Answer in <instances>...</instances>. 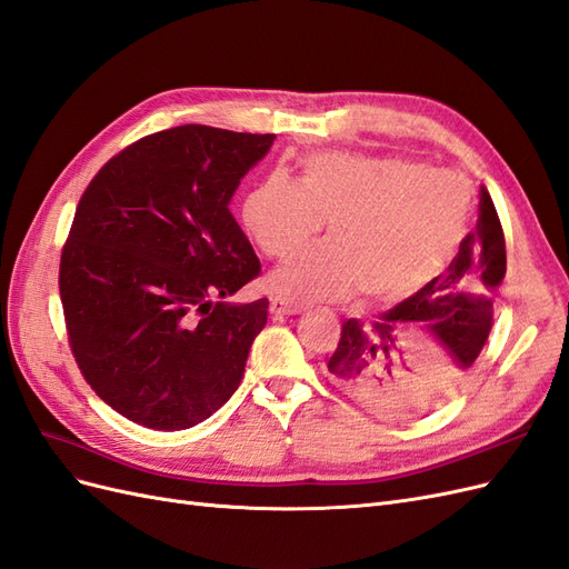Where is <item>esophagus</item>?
<instances>
[{
	"label": "esophagus",
	"instance_id": "esophagus-1",
	"mask_svg": "<svg viewBox=\"0 0 569 569\" xmlns=\"http://www.w3.org/2000/svg\"><path fill=\"white\" fill-rule=\"evenodd\" d=\"M270 311H272V313H282V316H295V313H301V311H303V303L295 301L291 297L278 295V297L270 299Z\"/></svg>",
	"mask_w": 569,
	"mask_h": 569
}]
</instances>
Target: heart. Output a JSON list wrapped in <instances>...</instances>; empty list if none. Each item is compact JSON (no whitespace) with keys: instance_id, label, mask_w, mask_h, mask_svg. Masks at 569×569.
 <instances>
[{"instance_id":"b5f03b06","label":"heart","mask_w":569,"mask_h":569,"mask_svg":"<svg viewBox=\"0 0 569 569\" xmlns=\"http://www.w3.org/2000/svg\"><path fill=\"white\" fill-rule=\"evenodd\" d=\"M470 189L451 170L403 157L316 153L301 184L274 170L242 206V220L263 253L282 258L330 220V242L303 249L272 272L297 299H399L446 266L468 226Z\"/></svg>"}]
</instances>
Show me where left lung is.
I'll return each mask as SVG.
<instances>
[{
    "mask_svg": "<svg viewBox=\"0 0 569 569\" xmlns=\"http://www.w3.org/2000/svg\"><path fill=\"white\" fill-rule=\"evenodd\" d=\"M506 239L481 187L477 230L446 272L370 325L351 318L327 358L332 382L382 416H412L449 399L470 375L493 325Z\"/></svg>",
    "mask_w": 569,
    "mask_h": 569,
    "instance_id": "8db88e82",
    "label": "left lung"
}]
</instances>
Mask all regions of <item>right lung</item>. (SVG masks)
<instances>
[{
    "label": "right lung",
    "instance_id": "right-lung-1",
    "mask_svg": "<svg viewBox=\"0 0 569 569\" xmlns=\"http://www.w3.org/2000/svg\"><path fill=\"white\" fill-rule=\"evenodd\" d=\"M272 140L178 126L116 153L84 189L59 291L80 372L123 418L178 432L242 382L268 299L226 301L261 272L230 201Z\"/></svg>",
    "mask_w": 569,
    "mask_h": 569
}]
</instances>
